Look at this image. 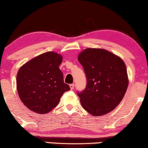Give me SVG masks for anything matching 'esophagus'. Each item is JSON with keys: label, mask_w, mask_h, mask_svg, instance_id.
<instances>
[{"label": "esophagus", "mask_w": 148, "mask_h": 148, "mask_svg": "<svg viewBox=\"0 0 148 148\" xmlns=\"http://www.w3.org/2000/svg\"><path fill=\"white\" fill-rule=\"evenodd\" d=\"M69 86H70L71 89H74V87H75V84H74V83H73V84H71Z\"/></svg>", "instance_id": "34e87169"}]
</instances>
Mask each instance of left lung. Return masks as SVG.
<instances>
[{"label": "left lung", "instance_id": "obj_1", "mask_svg": "<svg viewBox=\"0 0 148 148\" xmlns=\"http://www.w3.org/2000/svg\"><path fill=\"white\" fill-rule=\"evenodd\" d=\"M87 77L85 89L77 95L83 109L94 116L113 111L128 86L125 64L120 57L102 49L88 48L78 56Z\"/></svg>", "mask_w": 148, "mask_h": 148}]
</instances>
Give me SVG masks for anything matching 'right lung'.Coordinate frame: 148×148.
<instances>
[{
  "instance_id": "1",
  "label": "right lung",
  "mask_w": 148,
  "mask_h": 148,
  "mask_svg": "<svg viewBox=\"0 0 148 148\" xmlns=\"http://www.w3.org/2000/svg\"><path fill=\"white\" fill-rule=\"evenodd\" d=\"M61 55L49 51L24 64L16 75V89L21 100L34 112L45 114L59 104L60 98L70 90L64 83L59 66Z\"/></svg>"
}]
</instances>
